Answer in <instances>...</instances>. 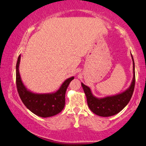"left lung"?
<instances>
[{
  "label": "left lung",
  "instance_id": "left-lung-1",
  "mask_svg": "<svg viewBox=\"0 0 146 146\" xmlns=\"http://www.w3.org/2000/svg\"><path fill=\"white\" fill-rule=\"evenodd\" d=\"M133 62V79L131 86L125 92L117 95L108 96L103 99H97L91 93L90 89L82 83V86L87 98V103L89 108L96 115L102 117H109L115 115L122 111L129 103L132 97L135 84V62Z\"/></svg>",
  "mask_w": 146,
  "mask_h": 146
}]
</instances>
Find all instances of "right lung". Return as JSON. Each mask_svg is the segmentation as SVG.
Listing matches in <instances>:
<instances>
[{
	"mask_svg": "<svg viewBox=\"0 0 146 146\" xmlns=\"http://www.w3.org/2000/svg\"><path fill=\"white\" fill-rule=\"evenodd\" d=\"M20 56L16 64V86L21 100L24 105L35 115L47 117L59 113L65 105V93L70 82L74 79L72 77L64 81L60 88L52 94H35L29 92L23 85L19 73Z\"/></svg>",
	"mask_w": 146,
	"mask_h": 146,
	"instance_id": "right-lung-1",
	"label": "right lung"
}]
</instances>
